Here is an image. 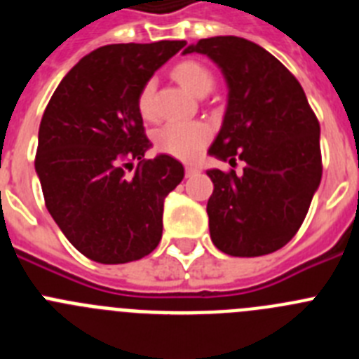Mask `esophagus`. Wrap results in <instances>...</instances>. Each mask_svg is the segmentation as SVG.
Masks as SVG:
<instances>
[{
    "label": "esophagus",
    "instance_id": "1",
    "mask_svg": "<svg viewBox=\"0 0 359 359\" xmlns=\"http://www.w3.org/2000/svg\"><path fill=\"white\" fill-rule=\"evenodd\" d=\"M198 167H194V165H187V167H185V174H187V176H194V174L196 172H198Z\"/></svg>",
    "mask_w": 359,
    "mask_h": 359
}]
</instances>
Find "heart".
Masks as SVG:
<instances>
[{"mask_svg": "<svg viewBox=\"0 0 359 359\" xmlns=\"http://www.w3.org/2000/svg\"><path fill=\"white\" fill-rule=\"evenodd\" d=\"M170 75L177 84L194 97H207L214 88V75L210 69L194 59L177 62L170 69ZM136 107H138L142 118H154L156 115V84L154 81H147L142 86L138 98H136ZM152 140H154V147L160 152L180 158V160H192L210 140V129L199 122L185 123V126H165L154 133Z\"/></svg>", "mask_w": 359, "mask_h": 359, "instance_id": "obj_1", "label": "heart"}]
</instances>
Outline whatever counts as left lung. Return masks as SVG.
I'll return each instance as SVG.
<instances>
[{"label": "left lung", "instance_id": "8db88e82", "mask_svg": "<svg viewBox=\"0 0 359 359\" xmlns=\"http://www.w3.org/2000/svg\"><path fill=\"white\" fill-rule=\"evenodd\" d=\"M203 53L228 86L223 126L208 154L244 161L243 174L207 170L215 248L233 257L268 255L286 246L322 180L320 123L293 73L262 46L236 36L199 39L183 53Z\"/></svg>", "mask_w": 359, "mask_h": 359}]
</instances>
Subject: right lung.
I'll return each mask as SVG.
<instances>
[{"label":"right lung","mask_w":359,"mask_h":359,"mask_svg":"<svg viewBox=\"0 0 359 359\" xmlns=\"http://www.w3.org/2000/svg\"><path fill=\"white\" fill-rule=\"evenodd\" d=\"M185 44L100 46L66 73L44 109L36 156L44 203L66 239L91 261H138L160 243L163 201L185 169L169 154L145 160L152 144L136 98ZM126 168L135 172L128 177Z\"/></svg>","instance_id":"right-lung-1"}]
</instances>
